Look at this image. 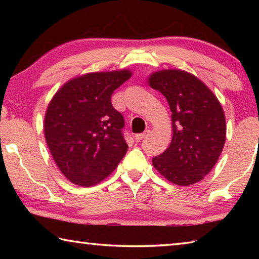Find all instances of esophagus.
Masks as SVG:
<instances>
[{
	"instance_id": "34e87169",
	"label": "esophagus",
	"mask_w": 259,
	"mask_h": 259,
	"mask_svg": "<svg viewBox=\"0 0 259 259\" xmlns=\"http://www.w3.org/2000/svg\"><path fill=\"white\" fill-rule=\"evenodd\" d=\"M151 131L150 130H145L144 131L143 134H137V135H135V139L137 140V142H140V140H142L143 138H145L146 136H148V134H150Z\"/></svg>"
}]
</instances>
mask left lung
I'll list each match as a JSON object with an SVG mask.
<instances>
[{
    "instance_id": "1",
    "label": "left lung",
    "mask_w": 259,
    "mask_h": 259,
    "mask_svg": "<svg viewBox=\"0 0 259 259\" xmlns=\"http://www.w3.org/2000/svg\"><path fill=\"white\" fill-rule=\"evenodd\" d=\"M147 80L166 98L172 113L171 143L153 157V166L179 186L202 181L224 148L226 121L221 103L200 78L182 69H162Z\"/></svg>"
}]
</instances>
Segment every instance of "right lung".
<instances>
[{"mask_svg": "<svg viewBox=\"0 0 259 259\" xmlns=\"http://www.w3.org/2000/svg\"><path fill=\"white\" fill-rule=\"evenodd\" d=\"M131 75L129 69L87 73L65 83L48 105V147L61 174L75 185L100 183L125 155L124 119L111 97Z\"/></svg>", "mask_w": 259, "mask_h": 259, "instance_id": "add662e5", "label": "right lung"}]
</instances>
